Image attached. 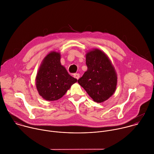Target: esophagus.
Masks as SVG:
<instances>
[{
    "label": "esophagus",
    "mask_w": 154,
    "mask_h": 154,
    "mask_svg": "<svg viewBox=\"0 0 154 154\" xmlns=\"http://www.w3.org/2000/svg\"><path fill=\"white\" fill-rule=\"evenodd\" d=\"M74 77L78 80V79L80 78V74H78V73H77V74H74Z\"/></svg>",
    "instance_id": "obj_1"
}]
</instances>
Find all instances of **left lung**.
Returning <instances> with one entry per match:
<instances>
[{
	"label": "left lung",
	"instance_id": "8db88e82",
	"mask_svg": "<svg viewBox=\"0 0 154 154\" xmlns=\"http://www.w3.org/2000/svg\"><path fill=\"white\" fill-rule=\"evenodd\" d=\"M86 64L88 69L78 83L94 101L102 103L116 90L117 75L114 67L107 55L98 49L86 53Z\"/></svg>",
	"mask_w": 154,
	"mask_h": 154
}]
</instances>
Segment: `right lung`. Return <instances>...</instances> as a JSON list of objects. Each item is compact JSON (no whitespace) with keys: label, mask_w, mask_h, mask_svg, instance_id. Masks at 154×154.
<instances>
[{"label":"right lung","mask_w":154,"mask_h":154,"mask_svg":"<svg viewBox=\"0 0 154 154\" xmlns=\"http://www.w3.org/2000/svg\"><path fill=\"white\" fill-rule=\"evenodd\" d=\"M77 81L61 65L60 54L52 51L43 59L40 66L35 85L43 98L55 101L62 98Z\"/></svg>","instance_id":"obj_1"}]
</instances>
